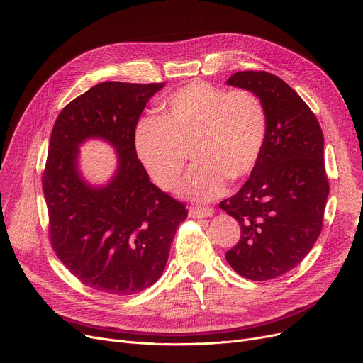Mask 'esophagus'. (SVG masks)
<instances>
[{
  "label": "esophagus",
  "instance_id": "1",
  "mask_svg": "<svg viewBox=\"0 0 363 363\" xmlns=\"http://www.w3.org/2000/svg\"><path fill=\"white\" fill-rule=\"evenodd\" d=\"M188 213H190L191 218H209V216L213 215V209L212 208L193 206V208H190V211H188Z\"/></svg>",
  "mask_w": 363,
  "mask_h": 363
}]
</instances>
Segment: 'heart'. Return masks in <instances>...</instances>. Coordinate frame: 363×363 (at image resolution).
Listing matches in <instances>:
<instances>
[{"label":"heart","instance_id":"heart-1","mask_svg":"<svg viewBox=\"0 0 363 363\" xmlns=\"http://www.w3.org/2000/svg\"><path fill=\"white\" fill-rule=\"evenodd\" d=\"M262 101L245 89L224 90L191 82L163 102V117H143L135 130L138 157L157 185L177 186L193 147L197 166L182 191L208 201L225 191L227 179L239 181L257 166L267 139Z\"/></svg>","mask_w":363,"mask_h":363}]
</instances>
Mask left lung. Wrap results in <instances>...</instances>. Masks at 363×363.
Returning <instances> with one entry per match:
<instances>
[{"mask_svg":"<svg viewBox=\"0 0 363 363\" xmlns=\"http://www.w3.org/2000/svg\"><path fill=\"white\" fill-rule=\"evenodd\" d=\"M227 84L255 93L269 123L249 179L219 203L242 230L227 262L238 274L264 281L292 270L319 238L329 194L323 133L316 116L281 78L242 71Z\"/></svg>","mask_w":363,"mask_h":363,"instance_id":"1","label":"left lung"}]
</instances>
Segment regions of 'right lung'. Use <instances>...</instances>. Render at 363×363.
<instances>
[{"instance_id":"obj_1","label":"right lung","mask_w":363,"mask_h":363,"mask_svg":"<svg viewBox=\"0 0 363 363\" xmlns=\"http://www.w3.org/2000/svg\"><path fill=\"white\" fill-rule=\"evenodd\" d=\"M164 83H99L68 104L53 125L43 190L56 255L86 286L133 295L162 276L170 245L188 211L148 178L135 148L147 102ZM99 138L116 150L105 184L79 169V147Z\"/></svg>"}]
</instances>
